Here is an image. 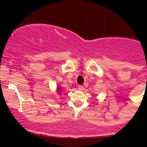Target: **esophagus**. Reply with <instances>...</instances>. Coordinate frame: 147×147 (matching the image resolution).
Masks as SVG:
<instances>
[{"label": "esophagus", "mask_w": 147, "mask_h": 147, "mask_svg": "<svg viewBox=\"0 0 147 147\" xmlns=\"http://www.w3.org/2000/svg\"><path fill=\"white\" fill-rule=\"evenodd\" d=\"M83 89H84V87H83L82 85L78 86V90H83Z\"/></svg>", "instance_id": "obj_1"}]
</instances>
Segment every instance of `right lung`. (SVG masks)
I'll return each mask as SVG.
<instances>
[{"label": "right lung", "instance_id": "right-lung-1", "mask_svg": "<svg viewBox=\"0 0 147 147\" xmlns=\"http://www.w3.org/2000/svg\"><path fill=\"white\" fill-rule=\"evenodd\" d=\"M57 92L59 94H61V92H62L61 88H60V87H57Z\"/></svg>", "mask_w": 147, "mask_h": 147}]
</instances>
